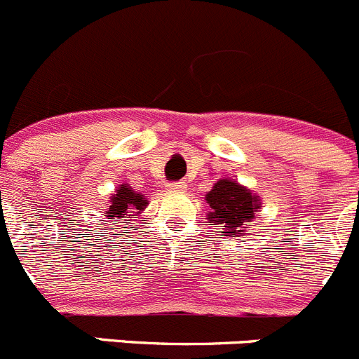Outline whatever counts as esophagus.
Listing matches in <instances>:
<instances>
[{
  "instance_id": "esophagus-1",
  "label": "esophagus",
  "mask_w": 359,
  "mask_h": 359,
  "mask_svg": "<svg viewBox=\"0 0 359 359\" xmlns=\"http://www.w3.org/2000/svg\"><path fill=\"white\" fill-rule=\"evenodd\" d=\"M167 190L170 192H185L187 185L183 182H176V183H167Z\"/></svg>"
}]
</instances>
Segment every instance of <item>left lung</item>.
Returning a JSON list of instances; mask_svg holds the SVG:
<instances>
[{
	"label": "left lung",
	"instance_id": "1",
	"mask_svg": "<svg viewBox=\"0 0 359 359\" xmlns=\"http://www.w3.org/2000/svg\"><path fill=\"white\" fill-rule=\"evenodd\" d=\"M206 201L211 208L208 222L220 229L222 236H245V225L261 208L259 196L233 180H218L206 194Z\"/></svg>",
	"mask_w": 359,
	"mask_h": 359
}]
</instances>
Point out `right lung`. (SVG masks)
<instances>
[{
  "mask_svg": "<svg viewBox=\"0 0 359 359\" xmlns=\"http://www.w3.org/2000/svg\"><path fill=\"white\" fill-rule=\"evenodd\" d=\"M148 206V201L144 196L135 192L130 185H119L116 189V194H112L111 201H109L107 217L116 218V220H125V218H137L139 213ZM133 215H130V213Z\"/></svg>",
  "mask_w": 359,
  "mask_h": 359,
  "instance_id": "add662e5",
  "label": "right lung"
}]
</instances>
